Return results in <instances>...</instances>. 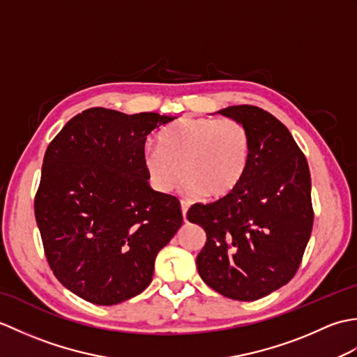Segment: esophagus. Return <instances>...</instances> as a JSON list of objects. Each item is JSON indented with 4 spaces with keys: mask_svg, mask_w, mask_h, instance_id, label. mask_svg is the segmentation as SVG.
Listing matches in <instances>:
<instances>
[{
    "mask_svg": "<svg viewBox=\"0 0 357 357\" xmlns=\"http://www.w3.org/2000/svg\"><path fill=\"white\" fill-rule=\"evenodd\" d=\"M181 210H183L184 221H187V210H188V202L187 201H181Z\"/></svg>",
    "mask_w": 357,
    "mask_h": 357,
    "instance_id": "1",
    "label": "esophagus"
}]
</instances>
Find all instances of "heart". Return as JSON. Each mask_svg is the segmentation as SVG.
Here are the masks:
<instances>
[{"label":"heart","mask_w":357,"mask_h":357,"mask_svg":"<svg viewBox=\"0 0 357 357\" xmlns=\"http://www.w3.org/2000/svg\"><path fill=\"white\" fill-rule=\"evenodd\" d=\"M250 156L252 139L239 121L183 118L161 133L159 147L144 151V169L161 193L172 192L184 174L185 193L222 198L241 184Z\"/></svg>","instance_id":"heart-1"}]
</instances>
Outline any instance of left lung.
Returning <instances> with one entry per match:
<instances>
[{"label":"left lung","mask_w":357,"mask_h":357,"mask_svg":"<svg viewBox=\"0 0 357 357\" xmlns=\"http://www.w3.org/2000/svg\"><path fill=\"white\" fill-rule=\"evenodd\" d=\"M247 127L252 156L241 184L210 204H193L187 219L206 245L196 257L210 288L234 301H256L298 271L313 229L312 178L288 128L255 105L219 110Z\"/></svg>","instance_id":"8db88e82"}]
</instances>
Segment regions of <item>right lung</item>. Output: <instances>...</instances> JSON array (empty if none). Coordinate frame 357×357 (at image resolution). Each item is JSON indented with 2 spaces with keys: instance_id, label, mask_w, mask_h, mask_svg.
Returning <instances> with one entry per match:
<instances>
[{
  "instance_id": "right-lung-1",
  "label": "right lung",
  "mask_w": 357,
  "mask_h": 357,
  "mask_svg": "<svg viewBox=\"0 0 357 357\" xmlns=\"http://www.w3.org/2000/svg\"><path fill=\"white\" fill-rule=\"evenodd\" d=\"M174 116L93 107L45 150L35 218L53 275L96 305L146 290L159 250L183 225L178 198L155 192L144 147Z\"/></svg>"
}]
</instances>
